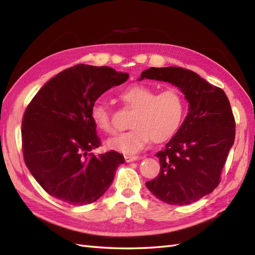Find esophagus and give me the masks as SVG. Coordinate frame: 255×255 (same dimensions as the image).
<instances>
[{"label":"esophagus","instance_id":"esophagus-1","mask_svg":"<svg viewBox=\"0 0 255 255\" xmlns=\"http://www.w3.org/2000/svg\"><path fill=\"white\" fill-rule=\"evenodd\" d=\"M127 162H132V161H136L137 159H139L137 156H126L124 157Z\"/></svg>","mask_w":255,"mask_h":255}]
</instances>
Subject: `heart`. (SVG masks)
<instances>
[{
    "label": "heart",
    "mask_w": 255,
    "mask_h": 255,
    "mask_svg": "<svg viewBox=\"0 0 255 255\" xmlns=\"http://www.w3.org/2000/svg\"><path fill=\"white\" fill-rule=\"evenodd\" d=\"M121 101L134 113L129 119L128 131L107 141L111 150L124 154H136L141 151L151 139L154 142L170 140L182 127L186 114L185 99L174 89L156 93L144 84H134L119 93ZM91 119L101 131L115 132L113 118L108 107L95 102L91 108Z\"/></svg>",
    "instance_id": "obj_1"
}]
</instances>
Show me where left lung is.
I'll use <instances>...</instances> for the list:
<instances>
[{"label":"left lung","instance_id":"8db88e82","mask_svg":"<svg viewBox=\"0 0 255 255\" xmlns=\"http://www.w3.org/2000/svg\"><path fill=\"white\" fill-rule=\"evenodd\" d=\"M169 82L181 90L189 113L178 132L156 156L159 175L146 183L158 199L185 206L212 192L234 144L236 123L225 92L181 67L142 71L139 80Z\"/></svg>","mask_w":255,"mask_h":255}]
</instances>
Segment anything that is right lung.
Instances as JSON below:
<instances>
[{"label":"right lung","mask_w":255,"mask_h":255,"mask_svg":"<svg viewBox=\"0 0 255 255\" xmlns=\"http://www.w3.org/2000/svg\"><path fill=\"white\" fill-rule=\"evenodd\" d=\"M128 78L110 67L77 65L56 74L30 102L22 118L23 159L47 194L84 206L110 187L124 157L115 150L90 152L101 146L91 108Z\"/></svg>","instance_id":"obj_1"}]
</instances>
